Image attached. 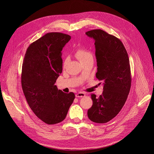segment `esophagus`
Instances as JSON below:
<instances>
[{
  "label": "esophagus",
  "mask_w": 154,
  "mask_h": 154,
  "mask_svg": "<svg viewBox=\"0 0 154 154\" xmlns=\"http://www.w3.org/2000/svg\"><path fill=\"white\" fill-rule=\"evenodd\" d=\"M85 96V94L84 92H78L75 94L76 97H84Z\"/></svg>",
  "instance_id": "esophagus-1"
}]
</instances>
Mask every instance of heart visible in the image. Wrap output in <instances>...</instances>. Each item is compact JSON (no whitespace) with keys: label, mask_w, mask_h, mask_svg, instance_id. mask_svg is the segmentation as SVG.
Masks as SVG:
<instances>
[{"label":"heart","mask_w":154,"mask_h":154,"mask_svg":"<svg viewBox=\"0 0 154 154\" xmlns=\"http://www.w3.org/2000/svg\"><path fill=\"white\" fill-rule=\"evenodd\" d=\"M75 56L77 58L80 60V62L82 63L89 59H93V55L90 51L87 50L85 48H79L75 52ZM69 60V57H66L65 59L64 63L67 62Z\"/></svg>","instance_id":"1"}]
</instances>
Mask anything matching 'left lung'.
Returning a JSON list of instances; mask_svg holds the SVG:
<instances>
[{
	"label": "left lung",
	"mask_w": 154,
	"mask_h": 154,
	"mask_svg": "<svg viewBox=\"0 0 154 154\" xmlns=\"http://www.w3.org/2000/svg\"><path fill=\"white\" fill-rule=\"evenodd\" d=\"M85 34L95 40L96 77L103 85L99 97L91 95L93 104L87 115L92 122L103 124L114 118L126 102L131 86L130 63L124 45L116 37L101 29Z\"/></svg>",
	"instance_id": "obj_1"
}]
</instances>
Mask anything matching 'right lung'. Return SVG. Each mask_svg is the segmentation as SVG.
<instances>
[{"label":"right lung","mask_w":154,"mask_h":154,"mask_svg":"<svg viewBox=\"0 0 154 154\" xmlns=\"http://www.w3.org/2000/svg\"><path fill=\"white\" fill-rule=\"evenodd\" d=\"M71 37L60 32L47 33L32 43L22 63L21 83L30 108L47 124H58L66 118L75 99L55 85L62 72L61 51Z\"/></svg>","instance_id":"right-lung-1"}]
</instances>
